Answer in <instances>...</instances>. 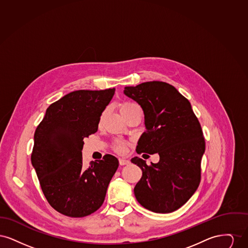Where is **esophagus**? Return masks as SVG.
Listing matches in <instances>:
<instances>
[{
	"label": "esophagus",
	"mask_w": 248,
	"mask_h": 248,
	"mask_svg": "<svg viewBox=\"0 0 248 248\" xmlns=\"http://www.w3.org/2000/svg\"><path fill=\"white\" fill-rule=\"evenodd\" d=\"M119 163H120V165H129L130 161L129 160H127V159L120 158V159H119Z\"/></svg>",
	"instance_id": "34e87169"
}]
</instances>
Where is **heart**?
Returning <instances> with one entry per match:
<instances>
[{
  "mask_svg": "<svg viewBox=\"0 0 248 248\" xmlns=\"http://www.w3.org/2000/svg\"><path fill=\"white\" fill-rule=\"evenodd\" d=\"M139 108V106H138L137 104H135V103L124 102V103H123V104L121 105V107H120V110H121V113L124 116L127 112H129L130 110H131L132 108ZM105 113H106V110H105V111H103V113H102V115H101V118H100V120H102V118L104 117ZM124 147H125L124 142L116 140V141L113 143V149H114L116 152H118V153L123 152V151L124 150Z\"/></svg>",
  "mask_w": 248,
  "mask_h": 248,
  "instance_id": "obj_1",
  "label": "heart"
}]
</instances>
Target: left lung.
I'll list each match as a JSON object with an SVG mask.
<instances>
[{
	"label": "left lung",
	"mask_w": 248,
	"mask_h": 248,
	"mask_svg": "<svg viewBox=\"0 0 248 248\" xmlns=\"http://www.w3.org/2000/svg\"><path fill=\"white\" fill-rule=\"evenodd\" d=\"M124 94L140 105L145 115L147 130L139 140L137 153L160 156L159 163L150 165L140 157L131 160L142 170L135 196L148 210L174 212L200 184L205 150L200 123L189 100L169 83L153 81L126 86Z\"/></svg>",
	"instance_id": "obj_1"
}]
</instances>
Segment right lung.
Wrapping results in <instances>:
<instances>
[{
    "instance_id": "1",
    "label": "right lung",
    "mask_w": 248,
    "mask_h": 248,
    "mask_svg": "<svg viewBox=\"0 0 248 248\" xmlns=\"http://www.w3.org/2000/svg\"><path fill=\"white\" fill-rule=\"evenodd\" d=\"M114 88L73 91L48 107L34 133L31 164L49 204L71 217H83L103 203L119 166L110 154L83 165V139L97 131Z\"/></svg>"
}]
</instances>
